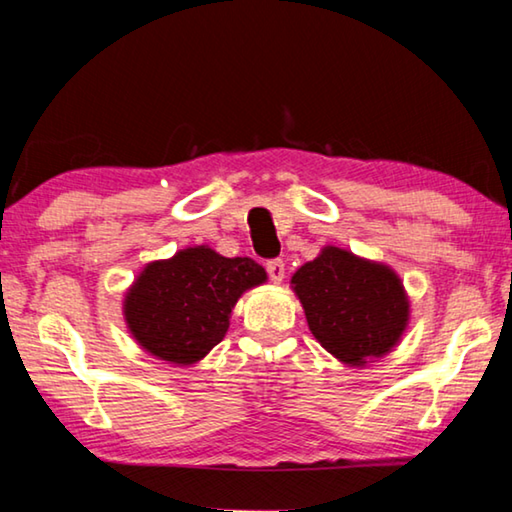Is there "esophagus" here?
Returning a JSON list of instances; mask_svg holds the SVG:
<instances>
[{"label": "esophagus", "mask_w": 512, "mask_h": 512, "mask_svg": "<svg viewBox=\"0 0 512 512\" xmlns=\"http://www.w3.org/2000/svg\"><path fill=\"white\" fill-rule=\"evenodd\" d=\"M266 273H269L273 282H282V278H285V262L282 259H271V262H266Z\"/></svg>", "instance_id": "34e87169"}]
</instances>
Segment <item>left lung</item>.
<instances>
[{
  "label": "left lung",
  "mask_w": 512,
  "mask_h": 512,
  "mask_svg": "<svg viewBox=\"0 0 512 512\" xmlns=\"http://www.w3.org/2000/svg\"><path fill=\"white\" fill-rule=\"evenodd\" d=\"M305 319L326 352L365 368L393 352L409 324V296L391 266L326 246L292 276Z\"/></svg>",
  "instance_id": "8db88e82"
}]
</instances>
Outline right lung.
I'll return each instance as SVG.
<instances>
[{"mask_svg": "<svg viewBox=\"0 0 512 512\" xmlns=\"http://www.w3.org/2000/svg\"><path fill=\"white\" fill-rule=\"evenodd\" d=\"M266 282L250 257H223L209 246L183 248L140 271L124 296V319L144 352L174 365L202 361L230 329L243 292Z\"/></svg>", "mask_w": 512, "mask_h": 512, "instance_id": "obj_1", "label": "right lung"}]
</instances>
